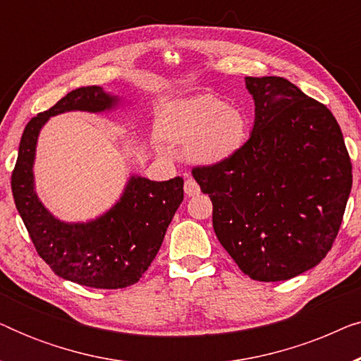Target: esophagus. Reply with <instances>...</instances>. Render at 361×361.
<instances>
[{"label": "esophagus", "mask_w": 361, "mask_h": 361, "mask_svg": "<svg viewBox=\"0 0 361 361\" xmlns=\"http://www.w3.org/2000/svg\"><path fill=\"white\" fill-rule=\"evenodd\" d=\"M184 192H185V195L194 197L197 194H200V187L194 179H192V177H187L185 184H184Z\"/></svg>", "instance_id": "1"}]
</instances>
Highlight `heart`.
Instances as JSON below:
<instances>
[{
  "instance_id": "obj_1",
  "label": "heart",
  "mask_w": 361,
  "mask_h": 361,
  "mask_svg": "<svg viewBox=\"0 0 361 361\" xmlns=\"http://www.w3.org/2000/svg\"><path fill=\"white\" fill-rule=\"evenodd\" d=\"M159 131L166 141L185 145L187 159L215 166L228 161L246 141V118L221 98L197 93L171 102L162 111Z\"/></svg>"
}]
</instances>
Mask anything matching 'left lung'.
I'll list each match as a JSON object with an SVG mask.
<instances>
[{"instance_id": "8db88e82", "label": "left lung", "mask_w": 361, "mask_h": 361, "mask_svg": "<svg viewBox=\"0 0 361 361\" xmlns=\"http://www.w3.org/2000/svg\"><path fill=\"white\" fill-rule=\"evenodd\" d=\"M255 100L248 141L228 161L192 169L214 204L221 246L251 279L299 276L325 258L352 190L335 116L283 77H246Z\"/></svg>"}]
</instances>
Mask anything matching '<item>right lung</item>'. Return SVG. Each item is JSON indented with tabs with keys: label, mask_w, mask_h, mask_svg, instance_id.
I'll return each instance as SVG.
<instances>
[{
	"label": "right lung",
	"mask_w": 361,
	"mask_h": 361,
	"mask_svg": "<svg viewBox=\"0 0 361 361\" xmlns=\"http://www.w3.org/2000/svg\"><path fill=\"white\" fill-rule=\"evenodd\" d=\"M118 103L120 98L97 85L67 93L24 128L11 176L14 204L37 255L61 278L97 289H121L140 281L184 200V179L156 182L131 176L110 210L85 224H68L56 219L39 200L32 167L39 133L49 118L66 111L102 113Z\"/></svg>",
	"instance_id": "right-lung-1"
}]
</instances>
